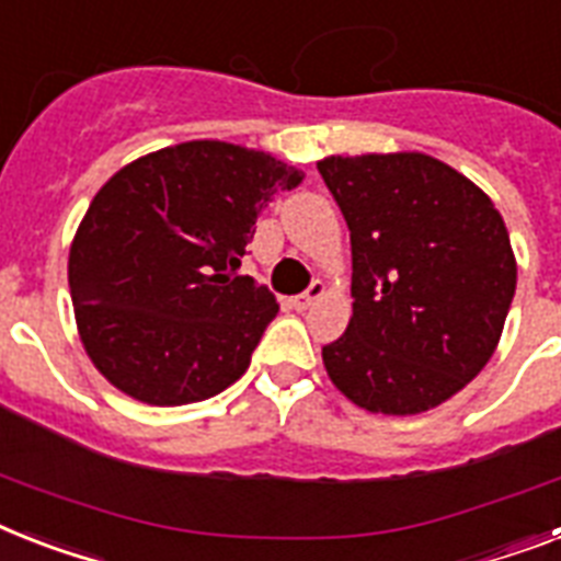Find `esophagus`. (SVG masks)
Masks as SVG:
<instances>
[{
	"mask_svg": "<svg viewBox=\"0 0 561 561\" xmlns=\"http://www.w3.org/2000/svg\"><path fill=\"white\" fill-rule=\"evenodd\" d=\"M322 294H325V285H322V282H311V288L302 290L299 296H294V299H290V305H294L296 311H305V308H311L313 299H320Z\"/></svg>",
	"mask_w": 561,
	"mask_h": 561,
	"instance_id": "obj_1",
	"label": "esophagus"
}]
</instances>
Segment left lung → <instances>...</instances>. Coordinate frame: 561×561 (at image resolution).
Masks as SVG:
<instances>
[{"mask_svg":"<svg viewBox=\"0 0 561 561\" xmlns=\"http://www.w3.org/2000/svg\"><path fill=\"white\" fill-rule=\"evenodd\" d=\"M317 170L352 230L354 313L322 345L331 383L368 412L438 407L502 336L516 294L504 218L430 154H331Z\"/></svg>","mask_w":561,"mask_h":561,"instance_id":"obj_1","label":"left lung"}]
</instances>
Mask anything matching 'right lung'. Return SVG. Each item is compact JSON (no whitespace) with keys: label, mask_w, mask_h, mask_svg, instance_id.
Masks as SVG:
<instances>
[{"label":"right lung","mask_w":561,"mask_h":561,"mask_svg":"<svg viewBox=\"0 0 561 561\" xmlns=\"http://www.w3.org/2000/svg\"><path fill=\"white\" fill-rule=\"evenodd\" d=\"M305 172L221 140L131 161L89 204L68 253L77 328L108 383L184 407L236 383L276 296L239 276L262 207Z\"/></svg>","instance_id":"obj_1"}]
</instances>
